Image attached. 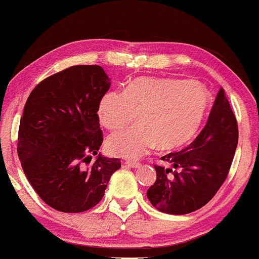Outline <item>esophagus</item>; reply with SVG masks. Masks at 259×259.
<instances>
[{"mask_svg": "<svg viewBox=\"0 0 259 259\" xmlns=\"http://www.w3.org/2000/svg\"><path fill=\"white\" fill-rule=\"evenodd\" d=\"M124 164L127 165V166H131L133 168H138L141 167V162H136V161H126Z\"/></svg>", "mask_w": 259, "mask_h": 259, "instance_id": "obj_1", "label": "esophagus"}]
</instances>
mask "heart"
Instances as JSON below:
<instances>
[{
    "label": "heart",
    "mask_w": 259,
    "mask_h": 259,
    "mask_svg": "<svg viewBox=\"0 0 259 259\" xmlns=\"http://www.w3.org/2000/svg\"><path fill=\"white\" fill-rule=\"evenodd\" d=\"M208 106L207 92L196 82L168 78H138L123 93L110 92L98 107L100 123L107 130L127 126L138 114L139 124L110 136L111 155L137 159L158 143L172 149L191 141Z\"/></svg>",
    "instance_id": "1"
}]
</instances>
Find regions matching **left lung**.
<instances>
[{
    "instance_id": "1",
    "label": "left lung",
    "mask_w": 259,
    "mask_h": 259,
    "mask_svg": "<svg viewBox=\"0 0 259 259\" xmlns=\"http://www.w3.org/2000/svg\"><path fill=\"white\" fill-rule=\"evenodd\" d=\"M237 142L236 117L220 88L207 124L197 138L185 149L161 156L172 167L154 165L156 180L147 191L153 207L182 215L207 204L228 177Z\"/></svg>"
}]
</instances>
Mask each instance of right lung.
I'll use <instances>...</instances> for the list:
<instances>
[{"mask_svg":"<svg viewBox=\"0 0 259 259\" xmlns=\"http://www.w3.org/2000/svg\"><path fill=\"white\" fill-rule=\"evenodd\" d=\"M111 82L97 65L72 66L45 78L20 118L18 156L29 184L51 208L80 213L97 205L120 159L99 153L98 107ZM97 159L90 164L91 156Z\"/></svg>","mask_w":259,"mask_h":259,"instance_id":"add662e5","label":"right lung"}]
</instances>
